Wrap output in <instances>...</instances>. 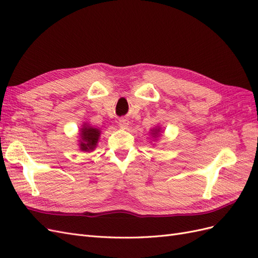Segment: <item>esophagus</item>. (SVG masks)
<instances>
[{
    "label": "esophagus",
    "instance_id": "esophagus-1",
    "mask_svg": "<svg viewBox=\"0 0 258 258\" xmlns=\"http://www.w3.org/2000/svg\"><path fill=\"white\" fill-rule=\"evenodd\" d=\"M119 126H120L121 130H127L128 121L126 119H120L119 120Z\"/></svg>",
    "mask_w": 258,
    "mask_h": 258
}]
</instances>
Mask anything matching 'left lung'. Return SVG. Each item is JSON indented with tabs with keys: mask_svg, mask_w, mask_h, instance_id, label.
I'll use <instances>...</instances> for the list:
<instances>
[{
	"mask_svg": "<svg viewBox=\"0 0 258 258\" xmlns=\"http://www.w3.org/2000/svg\"><path fill=\"white\" fill-rule=\"evenodd\" d=\"M161 134H162V128H161V126H159V125L154 128L150 130V135L154 139V141H157L159 136H161Z\"/></svg>",
	"mask_w": 258,
	"mask_h": 258,
	"instance_id": "8db88e82",
	"label": "left lung"
}]
</instances>
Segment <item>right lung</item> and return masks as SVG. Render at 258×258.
<instances>
[{
  "mask_svg": "<svg viewBox=\"0 0 258 258\" xmlns=\"http://www.w3.org/2000/svg\"><path fill=\"white\" fill-rule=\"evenodd\" d=\"M79 148L81 151L92 152L96 148L99 142L101 131L99 127H94L91 124L84 123L79 130Z\"/></svg>",
  "mask_w": 258,
  "mask_h": 258,
  "instance_id": "right-lung-1",
  "label": "right lung"
}]
</instances>
